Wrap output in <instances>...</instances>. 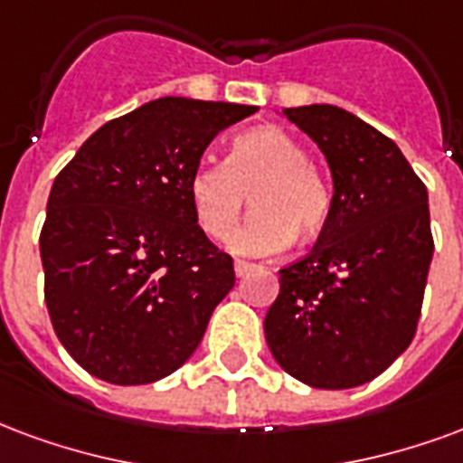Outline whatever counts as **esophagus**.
<instances>
[{"mask_svg": "<svg viewBox=\"0 0 463 463\" xmlns=\"http://www.w3.org/2000/svg\"><path fill=\"white\" fill-rule=\"evenodd\" d=\"M252 262H245V260H235V275L238 277H245L252 269Z\"/></svg>", "mask_w": 463, "mask_h": 463, "instance_id": "esophagus-1", "label": "esophagus"}]
</instances>
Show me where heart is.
I'll return each mask as SVG.
<instances>
[{
  "mask_svg": "<svg viewBox=\"0 0 463 463\" xmlns=\"http://www.w3.org/2000/svg\"><path fill=\"white\" fill-rule=\"evenodd\" d=\"M198 228L225 241L250 203L242 228L231 238L238 255L265 258L294 241L314 238L331 218V188L297 137L282 127H258L235 137L225 162L203 159L186 184Z\"/></svg>",
  "mask_w": 463,
  "mask_h": 463,
  "instance_id": "b5f03b06",
  "label": "heart"
}]
</instances>
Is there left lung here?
<instances>
[{
	"mask_svg": "<svg viewBox=\"0 0 463 463\" xmlns=\"http://www.w3.org/2000/svg\"><path fill=\"white\" fill-rule=\"evenodd\" d=\"M282 112L326 156L334 203L314 250L279 269L267 345L311 388H355L412 344L434 252L427 188L395 142L351 112Z\"/></svg>",
	"mask_w": 463,
	"mask_h": 463,
	"instance_id": "8db88e82",
	"label": "left lung"
}]
</instances>
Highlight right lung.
<instances>
[{"mask_svg": "<svg viewBox=\"0 0 463 463\" xmlns=\"http://www.w3.org/2000/svg\"><path fill=\"white\" fill-rule=\"evenodd\" d=\"M252 112L159 98L105 122L56 176L43 294L58 341L90 375L145 385L198 348L235 269L198 228L186 184L213 137Z\"/></svg>", "mask_w": 463, "mask_h": 463, "instance_id": "1", "label": "right lung"}]
</instances>
